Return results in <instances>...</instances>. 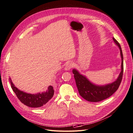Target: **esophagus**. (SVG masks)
Returning a JSON list of instances; mask_svg holds the SVG:
<instances>
[{
  "label": "esophagus",
  "mask_w": 133,
  "mask_h": 133,
  "mask_svg": "<svg viewBox=\"0 0 133 133\" xmlns=\"http://www.w3.org/2000/svg\"><path fill=\"white\" fill-rule=\"evenodd\" d=\"M73 67V63L72 62H68L67 63H66V65L65 67V71H68L70 70V69Z\"/></svg>",
  "instance_id": "1"
}]
</instances>
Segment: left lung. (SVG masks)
I'll use <instances>...</instances> for the list:
<instances>
[{
  "mask_svg": "<svg viewBox=\"0 0 133 133\" xmlns=\"http://www.w3.org/2000/svg\"><path fill=\"white\" fill-rule=\"evenodd\" d=\"M113 40L119 49L122 60L121 71L115 81L106 85H96L91 83L76 69L74 68L72 70L80 95L88 101L94 102L104 100L114 94L119 87L123 73V56L119 43L114 38Z\"/></svg>",
  "mask_w": 133,
  "mask_h": 133,
  "instance_id": "left-lung-1",
  "label": "left lung"
}]
</instances>
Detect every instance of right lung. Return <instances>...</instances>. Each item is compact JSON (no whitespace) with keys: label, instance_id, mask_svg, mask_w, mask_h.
Listing matches in <instances>:
<instances>
[{"label":"right lung","instance_id":"obj_1","mask_svg":"<svg viewBox=\"0 0 133 133\" xmlns=\"http://www.w3.org/2000/svg\"><path fill=\"white\" fill-rule=\"evenodd\" d=\"M9 80L10 82L12 89L15 93L18 99L24 105L28 107L34 108L42 107L47 104L54 96V90L51 85L48 87L46 91L42 93L38 92L37 94H29L18 89L13 84L10 77Z\"/></svg>","mask_w":133,"mask_h":133}]
</instances>
